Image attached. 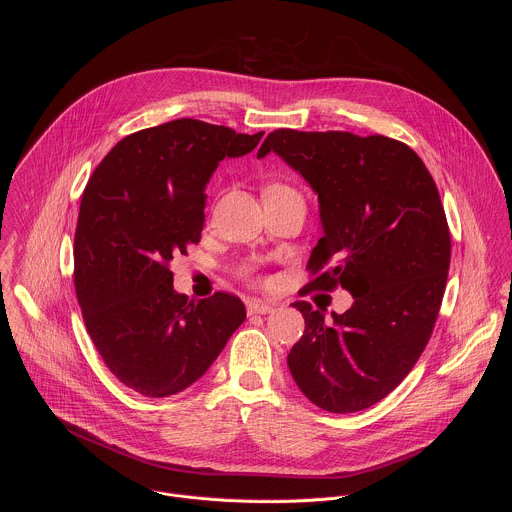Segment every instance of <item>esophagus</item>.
Returning a JSON list of instances; mask_svg holds the SVG:
<instances>
[{"label":"esophagus","mask_w":512,"mask_h":512,"mask_svg":"<svg viewBox=\"0 0 512 512\" xmlns=\"http://www.w3.org/2000/svg\"><path fill=\"white\" fill-rule=\"evenodd\" d=\"M275 310H277V304H273V302H251L247 306L249 314H271Z\"/></svg>","instance_id":"obj_1"}]
</instances>
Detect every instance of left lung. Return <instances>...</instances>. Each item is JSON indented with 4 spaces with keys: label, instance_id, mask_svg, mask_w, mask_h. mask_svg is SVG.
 I'll return each instance as SVG.
<instances>
[{
    "label": "left lung",
    "instance_id": "obj_1",
    "mask_svg": "<svg viewBox=\"0 0 512 512\" xmlns=\"http://www.w3.org/2000/svg\"><path fill=\"white\" fill-rule=\"evenodd\" d=\"M277 154L318 194L322 239L308 289L344 287V314L294 302L306 320L287 367L300 391L330 413L385 399L421 356L450 269V229L431 174L409 145L348 131L275 129L257 152Z\"/></svg>",
    "mask_w": 512,
    "mask_h": 512
}]
</instances>
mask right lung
Masks as SVG:
<instances>
[{"label":"right lung","instance_id":"obj_1","mask_svg":"<svg viewBox=\"0 0 512 512\" xmlns=\"http://www.w3.org/2000/svg\"><path fill=\"white\" fill-rule=\"evenodd\" d=\"M237 133L176 119L123 137L93 172L75 233V287L87 332L109 371L143 397L196 383L247 312L216 291L190 302L170 263L200 241L206 184L225 158L257 148Z\"/></svg>","mask_w":512,"mask_h":512}]
</instances>
